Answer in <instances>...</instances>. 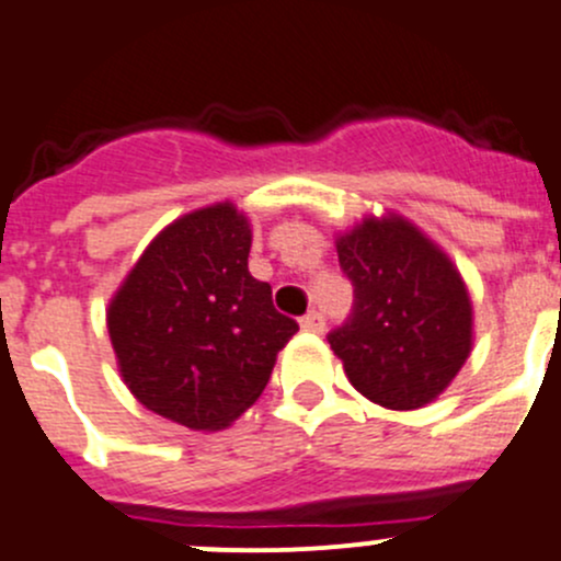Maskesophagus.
I'll return each instance as SVG.
<instances>
[{"instance_id":"34e87169","label":"esophagus","mask_w":561,"mask_h":561,"mask_svg":"<svg viewBox=\"0 0 561 561\" xmlns=\"http://www.w3.org/2000/svg\"><path fill=\"white\" fill-rule=\"evenodd\" d=\"M299 324H302V330H308V332H324L327 319H324V313H319V310H310V313L302 316V321H299Z\"/></svg>"}]
</instances>
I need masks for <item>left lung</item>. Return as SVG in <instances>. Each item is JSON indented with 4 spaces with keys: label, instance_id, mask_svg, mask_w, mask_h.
Masks as SVG:
<instances>
[{
    "label": "left lung",
    "instance_id": "obj_1",
    "mask_svg": "<svg viewBox=\"0 0 561 561\" xmlns=\"http://www.w3.org/2000/svg\"><path fill=\"white\" fill-rule=\"evenodd\" d=\"M337 262L354 305L327 341L354 390L401 412L434 401L471 348V302L458 270L403 218L363 220L337 240Z\"/></svg>",
    "mask_w": 561,
    "mask_h": 561
}]
</instances>
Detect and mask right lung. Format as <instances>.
Here are the masks:
<instances>
[{
    "label": "right lung",
    "instance_id": "add662e5",
    "mask_svg": "<svg viewBox=\"0 0 561 561\" xmlns=\"http://www.w3.org/2000/svg\"><path fill=\"white\" fill-rule=\"evenodd\" d=\"M251 226L231 204L174 220L108 308L125 385L149 412L193 431L226 428L256 403L299 324L248 273Z\"/></svg>",
    "mask_w": 561,
    "mask_h": 561
}]
</instances>
